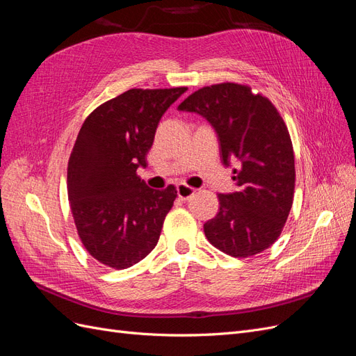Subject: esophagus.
<instances>
[{
    "label": "esophagus",
    "instance_id": "34e87169",
    "mask_svg": "<svg viewBox=\"0 0 356 356\" xmlns=\"http://www.w3.org/2000/svg\"><path fill=\"white\" fill-rule=\"evenodd\" d=\"M195 193H196L195 188H191V187H188L186 184H178L177 186V195L182 200H188L193 195H195Z\"/></svg>",
    "mask_w": 356,
    "mask_h": 356
}]
</instances>
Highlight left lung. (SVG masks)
I'll return each mask as SVG.
<instances>
[{
  "mask_svg": "<svg viewBox=\"0 0 356 356\" xmlns=\"http://www.w3.org/2000/svg\"><path fill=\"white\" fill-rule=\"evenodd\" d=\"M178 110L208 120L222 165H238V191L218 195V213L203 224L208 241L241 258L267 250L281 234L294 197V152L282 117L264 96L236 83L199 89Z\"/></svg>",
  "mask_w": 356,
  "mask_h": 356,
  "instance_id": "obj_1",
  "label": "left lung"
}]
</instances>
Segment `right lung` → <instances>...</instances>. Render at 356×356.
<instances>
[{"instance_id": "obj_1", "label": "right lung", "mask_w": 356, "mask_h": 356, "mask_svg": "<svg viewBox=\"0 0 356 356\" xmlns=\"http://www.w3.org/2000/svg\"><path fill=\"white\" fill-rule=\"evenodd\" d=\"M187 88L131 89L86 118L68 163V199L89 254L127 268L154 250L177 188H149L136 175L147 166L161 115Z\"/></svg>"}]
</instances>
